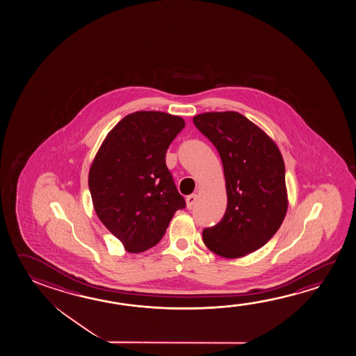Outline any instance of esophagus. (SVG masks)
Returning a JSON list of instances; mask_svg holds the SVG:
<instances>
[{
    "mask_svg": "<svg viewBox=\"0 0 356 356\" xmlns=\"http://www.w3.org/2000/svg\"><path fill=\"white\" fill-rule=\"evenodd\" d=\"M197 199H198V195L197 194H191V195H188L187 197V208L188 209H192L193 208L194 204L197 203Z\"/></svg>",
    "mask_w": 356,
    "mask_h": 356,
    "instance_id": "34e87169",
    "label": "esophagus"
}]
</instances>
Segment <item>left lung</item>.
I'll use <instances>...</instances> for the list:
<instances>
[{"label": "left lung", "instance_id": "1", "mask_svg": "<svg viewBox=\"0 0 356 356\" xmlns=\"http://www.w3.org/2000/svg\"><path fill=\"white\" fill-rule=\"evenodd\" d=\"M193 122L217 148L228 197L224 217L203 230V241L223 258L245 257L270 241L288 211L282 153L263 129L238 112H207Z\"/></svg>", "mask_w": 356, "mask_h": 356}]
</instances>
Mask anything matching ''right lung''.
<instances>
[{
  "mask_svg": "<svg viewBox=\"0 0 356 356\" xmlns=\"http://www.w3.org/2000/svg\"><path fill=\"white\" fill-rule=\"evenodd\" d=\"M184 120L157 111L126 115L107 134L88 175L93 207L128 253H142L162 239L186 200L177 191L165 153Z\"/></svg>",
  "mask_w": 356,
  "mask_h": 356,
  "instance_id": "add662e5",
  "label": "right lung"
}]
</instances>
